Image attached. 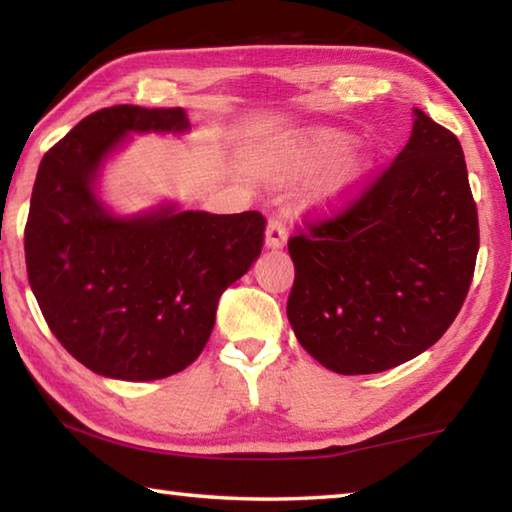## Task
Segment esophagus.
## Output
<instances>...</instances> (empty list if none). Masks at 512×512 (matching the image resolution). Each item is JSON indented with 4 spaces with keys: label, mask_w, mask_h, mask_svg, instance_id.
I'll return each instance as SVG.
<instances>
[{
    "label": "esophagus",
    "mask_w": 512,
    "mask_h": 512,
    "mask_svg": "<svg viewBox=\"0 0 512 512\" xmlns=\"http://www.w3.org/2000/svg\"><path fill=\"white\" fill-rule=\"evenodd\" d=\"M284 241H287V225H284L280 216H273V219L266 225V246L282 248Z\"/></svg>",
    "instance_id": "34e87169"
}]
</instances>
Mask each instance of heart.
<instances>
[{"mask_svg":"<svg viewBox=\"0 0 512 512\" xmlns=\"http://www.w3.org/2000/svg\"><path fill=\"white\" fill-rule=\"evenodd\" d=\"M348 144H350V137L345 133L332 131V128H320V131L309 133L307 140L298 146L296 153H293V164L300 169L320 167V164L336 158V155H339ZM363 171H366V160L363 158L350 160L341 169L339 176L334 178V183L327 189V194L343 196L345 192H350V189L359 183Z\"/></svg>","mask_w":512,"mask_h":512,"instance_id":"1","label":"heart"}]
</instances>
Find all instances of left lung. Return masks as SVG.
Instances as JSON below:
<instances>
[{"label":"left lung","instance_id":"1","mask_svg":"<svg viewBox=\"0 0 512 512\" xmlns=\"http://www.w3.org/2000/svg\"><path fill=\"white\" fill-rule=\"evenodd\" d=\"M341 201L289 239L287 316L325 368L372 375L431 348L470 291L479 214L461 142L415 110L409 144Z\"/></svg>","mask_w":512,"mask_h":512}]
</instances>
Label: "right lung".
Wrapping results in <instances>:
<instances>
[{"label":"right lung","instance_id":"1","mask_svg":"<svg viewBox=\"0 0 512 512\" xmlns=\"http://www.w3.org/2000/svg\"><path fill=\"white\" fill-rule=\"evenodd\" d=\"M187 126L183 108H101L40 162L24 228L29 284L60 345L103 377L151 381L194 363L221 293L262 253L255 210L115 219L94 196V173L126 133Z\"/></svg>","mask_w":512,"mask_h":512}]
</instances>
